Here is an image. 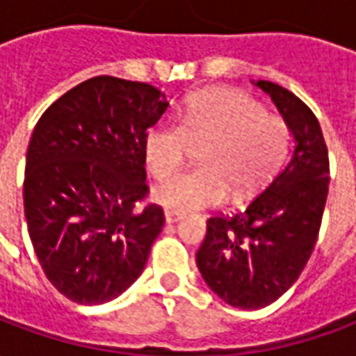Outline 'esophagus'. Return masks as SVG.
I'll return each instance as SVG.
<instances>
[{
    "label": "esophagus",
    "instance_id": "34e87169",
    "mask_svg": "<svg viewBox=\"0 0 356 356\" xmlns=\"http://www.w3.org/2000/svg\"><path fill=\"white\" fill-rule=\"evenodd\" d=\"M183 219V213H175V211H165V223H177Z\"/></svg>",
    "mask_w": 356,
    "mask_h": 356
}]
</instances>
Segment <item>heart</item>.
Returning a JSON list of instances; mask_svg holds the SVG:
<instances>
[{
    "instance_id": "b5f03b06",
    "label": "heart",
    "mask_w": 356,
    "mask_h": 356,
    "mask_svg": "<svg viewBox=\"0 0 356 356\" xmlns=\"http://www.w3.org/2000/svg\"><path fill=\"white\" fill-rule=\"evenodd\" d=\"M191 145L202 147L200 168L154 191V200L175 213L217 206L229 188L236 198L259 193L286 160L290 127L250 95L211 89L188 99L179 122L165 118L148 129L143 154L150 175H175Z\"/></svg>"
}]
</instances>
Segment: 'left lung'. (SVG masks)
<instances>
[{
    "mask_svg": "<svg viewBox=\"0 0 356 356\" xmlns=\"http://www.w3.org/2000/svg\"><path fill=\"white\" fill-rule=\"evenodd\" d=\"M255 86L293 133V154L246 208L209 217L196 252L206 284L240 309L267 307L298 280L318 238L330 183L328 148L313 110L278 83Z\"/></svg>",
    "mask_w": 356,
    "mask_h": 356,
    "instance_id": "1",
    "label": "left lung"
}]
</instances>
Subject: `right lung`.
Instances as JSON below:
<instances>
[{"label":"right lung","mask_w":356,"mask_h":356,"mask_svg":"<svg viewBox=\"0 0 356 356\" xmlns=\"http://www.w3.org/2000/svg\"><path fill=\"white\" fill-rule=\"evenodd\" d=\"M168 108L150 83L95 76L35 124L26 152L24 216L35 257L65 298L99 305L147 265L165 223L148 196L143 143Z\"/></svg>","instance_id":"1"}]
</instances>
